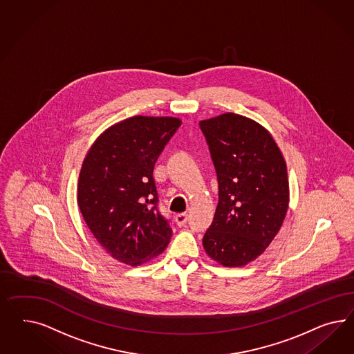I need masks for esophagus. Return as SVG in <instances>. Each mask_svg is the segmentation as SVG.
<instances>
[{
    "label": "esophagus",
    "instance_id": "esophagus-1",
    "mask_svg": "<svg viewBox=\"0 0 354 354\" xmlns=\"http://www.w3.org/2000/svg\"><path fill=\"white\" fill-rule=\"evenodd\" d=\"M187 221H188L187 213H179V214L175 215V222H176V225H179V227L185 225Z\"/></svg>",
    "mask_w": 354,
    "mask_h": 354
}]
</instances>
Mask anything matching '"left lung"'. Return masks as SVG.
Wrapping results in <instances>:
<instances>
[{
  "mask_svg": "<svg viewBox=\"0 0 354 354\" xmlns=\"http://www.w3.org/2000/svg\"><path fill=\"white\" fill-rule=\"evenodd\" d=\"M214 163L219 201L203 244L223 266H244L278 234L290 203L287 166L277 142L234 113L200 122Z\"/></svg>",
  "mask_w": 354,
  "mask_h": 354,
  "instance_id": "1",
  "label": "left lung"
}]
</instances>
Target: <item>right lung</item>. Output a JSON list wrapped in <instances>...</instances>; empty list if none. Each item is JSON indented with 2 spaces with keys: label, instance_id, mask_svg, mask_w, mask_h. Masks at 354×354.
Here are the masks:
<instances>
[{
  "label": "right lung",
  "instance_id": "right-lung-1",
  "mask_svg": "<svg viewBox=\"0 0 354 354\" xmlns=\"http://www.w3.org/2000/svg\"><path fill=\"white\" fill-rule=\"evenodd\" d=\"M180 124L171 117L126 119L105 131L83 162L80 212L101 247L123 263L136 266L157 257L171 239L153 170Z\"/></svg>",
  "mask_w": 354,
  "mask_h": 354
}]
</instances>
